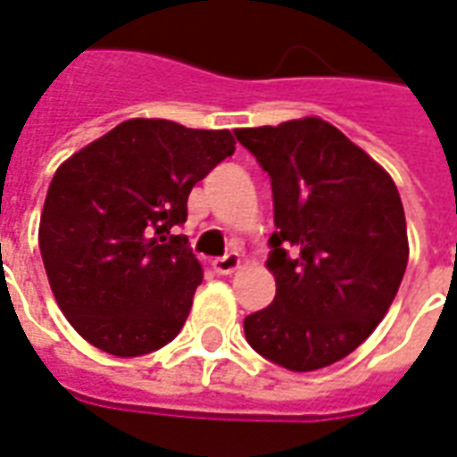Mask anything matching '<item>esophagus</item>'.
I'll return each mask as SVG.
<instances>
[{
	"instance_id": "1",
	"label": "esophagus",
	"mask_w": 457,
	"mask_h": 457,
	"mask_svg": "<svg viewBox=\"0 0 457 457\" xmlns=\"http://www.w3.org/2000/svg\"><path fill=\"white\" fill-rule=\"evenodd\" d=\"M212 269H215V273H220V276H229V273H235L239 269V254L220 256V259L212 262Z\"/></svg>"
}]
</instances>
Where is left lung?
I'll list each match as a JSON object with an SVG mask.
<instances>
[{"mask_svg":"<svg viewBox=\"0 0 457 457\" xmlns=\"http://www.w3.org/2000/svg\"><path fill=\"white\" fill-rule=\"evenodd\" d=\"M235 135L271 177L276 222V297L245 317L246 341L295 373L332 366L373 334L407 269L397 186L322 118Z\"/></svg>","mask_w":457,"mask_h":457,"instance_id":"obj_1","label":"left lung"}]
</instances>
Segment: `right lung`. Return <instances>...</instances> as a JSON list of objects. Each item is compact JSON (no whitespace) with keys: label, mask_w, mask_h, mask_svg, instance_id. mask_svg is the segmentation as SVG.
<instances>
[{"label":"right lung","mask_w":457,"mask_h":457,"mask_svg":"<svg viewBox=\"0 0 457 457\" xmlns=\"http://www.w3.org/2000/svg\"><path fill=\"white\" fill-rule=\"evenodd\" d=\"M235 152L229 130L133 118L60 164L38 245L57 305L96 349L133 358L184 327L203 269L188 239V194Z\"/></svg>","instance_id":"1"}]
</instances>
